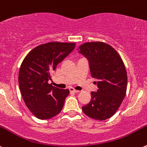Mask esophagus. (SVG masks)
<instances>
[{
    "instance_id": "obj_1",
    "label": "esophagus",
    "mask_w": 147,
    "mask_h": 147,
    "mask_svg": "<svg viewBox=\"0 0 147 147\" xmlns=\"http://www.w3.org/2000/svg\"><path fill=\"white\" fill-rule=\"evenodd\" d=\"M69 89V91H70L71 92H74V93H79V92H80V91H78V90H75V88H72V87H70Z\"/></svg>"
}]
</instances>
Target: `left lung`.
Instances as JSON below:
<instances>
[{
  "mask_svg": "<svg viewBox=\"0 0 147 147\" xmlns=\"http://www.w3.org/2000/svg\"><path fill=\"white\" fill-rule=\"evenodd\" d=\"M79 53L88 59L98 87L82 111L93 119H108L114 115L126 94L127 75L124 62L116 50L104 42L84 43L79 47Z\"/></svg>",
  "mask_w": 147,
  "mask_h": 147,
  "instance_id": "1",
  "label": "left lung"
}]
</instances>
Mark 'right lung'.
<instances>
[{
    "mask_svg": "<svg viewBox=\"0 0 147 147\" xmlns=\"http://www.w3.org/2000/svg\"><path fill=\"white\" fill-rule=\"evenodd\" d=\"M75 43L51 42L40 45L28 53L20 68L19 86L30 111L39 119L59 114L69 94L48 83L58 64L74 50Z\"/></svg>",
    "mask_w": 147,
    "mask_h": 147,
    "instance_id": "add662e5",
    "label": "right lung"
}]
</instances>
